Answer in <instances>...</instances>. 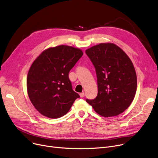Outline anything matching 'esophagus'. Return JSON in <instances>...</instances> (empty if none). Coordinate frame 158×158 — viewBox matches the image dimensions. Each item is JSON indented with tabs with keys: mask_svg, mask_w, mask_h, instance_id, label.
Listing matches in <instances>:
<instances>
[{
	"mask_svg": "<svg viewBox=\"0 0 158 158\" xmlns=\"http://www.w3.org/2000/svg\"><path fill=\"white\" fill-rule=\"evenodd\" d=\"M79 95H80V97H85V93H84V92L80 93Z\"/></svg>",
	"mask_w": 158,
	"mask_h": 158,
	"instance_id": "1",
	"label": "esophagus"
}]
</instances>
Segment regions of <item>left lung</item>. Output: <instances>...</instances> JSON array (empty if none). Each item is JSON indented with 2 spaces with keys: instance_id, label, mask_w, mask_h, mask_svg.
Segmentation results:
<instances>
[{
  "instance_id": "8db88e82",
  "label": "left lung",
  "mask_w": 158,
  "mask_h": 158,
  "mask_svg": "<svg viewBox=\"0 0 158 158\" xmlns=\"http://www.w3.org/2000/svg\"><path fill=\"white\" fill-rule=\"evenodd\" d=\"M95 66L98 94L86 102L104 117L117 116L127 110L135 98L136 73L130 58L114 44H100L85 51Z\"/></svg>"
}]
</instances>
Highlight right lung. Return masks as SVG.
Here are the masks:
<instances>
[{"instance_id":"1","label":"right lung","mask_w":158,"mask_h":158,"mask_svg":"<svg viewBox=\"0 0 158 158\" xmlns=\"http://www.w3.org/2000/svg\"><path fill=\"white\" fill-rule=\"evenodd\" d=\"M82 54L79 48L62 45L45 50L32 63L27 77V94L41 114L60 118L80 97L72 89L69 73Z\"/></svg>"}]
</instances>
